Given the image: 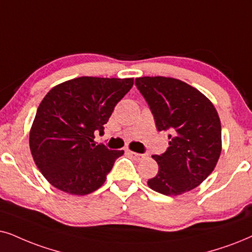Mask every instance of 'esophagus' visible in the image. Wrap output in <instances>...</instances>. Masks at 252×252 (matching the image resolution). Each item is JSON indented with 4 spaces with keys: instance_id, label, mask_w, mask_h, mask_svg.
<instances>
[{
    "instance_id": "34e87169",
    "label": "esophagus",
    "mask_w": 252,
    "mask_h": 252,
    "mask_svg": "<svg viewBox=\"0 0 252 252\" xmlns=\"http://www.w3.org/2000/svg\"><path fill=\"white\" fill-rule=\"evenodd\" d=\"M129 155L131 156V157L135 159L137 161H141L143 159L145 158V155H142V154H136V152H132V151H129Z\"/></svg>"
}]
</instances>
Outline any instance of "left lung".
I'll use <instances>...</instances> for the list:
<instances>
[{"instance_id":"8db88e82","label":"left lung","mask_w":252,"mask_h":252,"mask_svg":"<svg viewBox=\"0 0 252 252\" xmlns=\"http://www.w3.org/2000/svg\"><path fill=\"white\" fill-rule=\"evenodd\" d=\"M137 89L150 107L159 131L168 132V148L154 155L157 176L151 189L179 195L195 189L212 173L221 155V122L202 93L186 82L165 76H143Z\"/></svg>"}]
</instances>
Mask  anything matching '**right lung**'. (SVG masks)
Instances as JSON below:
<instances>
[{
  "instance_id": "obj_1",
  "label": "right lung",
  "mask_w": 252,
  "mask_h": 252,
  "mask_svg": "<svg viewBox=\"0 0 252 252\" xmlns=\"http://www.w3.org/2000/svg\"><path fill=\"white\" fill-rule=\"evenodd\" d=\"M133 79L81 76L53 87L38 107L30 150L46 180L63 192L86 195L102 186L123 150L95 145Z\"/></svg>"
}]
</instances>
